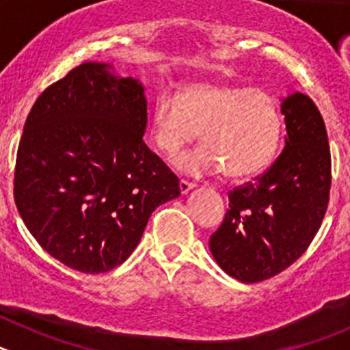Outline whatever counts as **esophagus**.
Returning a JSON list of instances; mask_svg holds the SVG:
<instances>
[{
  "mask_svg": "<svg viewBox=\"0 0 350 350\" xmlns=\"http://www.w3.org/2000/svg\"><path fill=\"white\" fill-rule=\"evenodd\" d=\"M178 187H180L182 194H187L191 189H194V184H193V182H189V180H180V182H178Z\"/></svg>",
  "mask_w": 350,
  "mask_h": 350,
  "instance_id": "34e87169",
  "label": "esophagus"
}]
</instances>
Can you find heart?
Here are the masks:
<instances>
[{"mask_svg": "<svg viewBox=\"0 0 350 350\" xmlns=\"http://www.w3.org/2000/svg\"><path fill=\"white\" fill-rule=\"evenodd\" d=\"M202 131L205 147L177 161L191 175L224 170L231 180L256 177L271 163L282 135L279 105L268 92L243 85L185 83L177 98L163 92L154 101L148 133L166 156H177Z\"/></svg>", "mask_w": 350, "mask_h": 350, "instance_id": "1", "label": "heart"}]
</instances>
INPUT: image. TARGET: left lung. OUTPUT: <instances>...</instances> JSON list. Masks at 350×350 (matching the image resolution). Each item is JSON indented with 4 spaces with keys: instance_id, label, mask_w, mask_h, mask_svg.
<instances>
[{
    "instance_id": "obj_1",
    "label": "left lung",
    "mask_w": 350,
    "mask_h": 350,
    "mask_svg": "<svg viewBox=\"0 0 350 350\" xmlns=\"http://www.w3.org/2000/svg\"><path fill=\"white\" fill-rule=\"evenodd\" d=\"M286 147L267 172L230 191V210L210 237L219 267L240 282L267 280L308 249L326 213L332 154L321 112L308 96L282 101Z\"/></svg>"
}]
</instances>
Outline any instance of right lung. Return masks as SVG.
<instances>
[{
	"label": "right lung",
	"instance_id": "obj_1",
	"mask_svg": "<svg viewBox=\"0 0 350 350\" xmlns=\"http://www.w3.org/2000/svg\"><path fill=\"white\" fill-rule=\"evenodd\" d=\"M83 63L31 108L14 196L45 252L82 273L129 258L148 217L180 194L177 175L144 142L147 100L131 77Z\"/></svg>",
	"mask_w": 350,
	"mask_h": 350
}]
</instances>
